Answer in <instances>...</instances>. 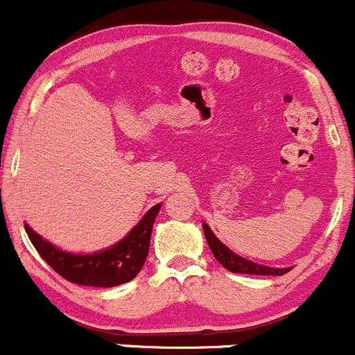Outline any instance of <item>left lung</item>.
<instances>
[{"mask_svg":"<svg viewBox=\"0 0 355 355\" xmlns=\"http://www.w3.org/2000/svg\"><path fill=\"white\" fill-rule=\"evenodd\" d=\"M203 234H205L207 243H209L211 254H214L215 259L222 263L227 270L234 272V274H250V275H284L287 274L288 270H292V267H268L262 266V263L252 262V260L243 259L242 255L232 252L225 243H222L220 240L215 237V234L207 223H202Z\"/></svg>","mask_w":355,"mask_h":355,"instance_id":"8db88e82","label":"left lung"}]
</instances>
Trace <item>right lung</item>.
Returning a JSON list of instances; mask_svg holds the SVG:
<instances>
[{"label":"right lung","mask_w":355,"mask_h":355,"mask_svg":"<svg viewBox=\"0 0 355 355\" xmlns=\"http://www.w3.org/2000/svg\"><path fill=\"white\" fill-rule=\"evenodd\" d=\"M160 209L162 203L153 205L123 239L93 254H73L53 245L28 223H24V230L42 259L63 279L89 287H115L135 279L144 267L153 222Z\"/></svg>","instance_id":"add662e5"}]
</instances>
